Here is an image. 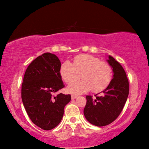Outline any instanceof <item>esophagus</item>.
<instances>
[{"mask_svg":"<svg viewBox=\"0 0 149 149\" xmlns=\"http://www.w3.org/2000/svg\"><path fill=\"white\" fill-rule=\"evenodd\" d=\"M71 97H72V99L74 100L75 99H76V98L77 97V95H72Z\"/></svg>","mask_w":149,"mask_h":149,"instance_id":"esophagus-1","label":"esophagus"}]
</instances>
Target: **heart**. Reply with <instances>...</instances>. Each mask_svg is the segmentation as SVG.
I'll use <instances>...</instances> for the list:
<instances>
[{"label": "heart", "instance_id": "1", "mask_svg": "<svg viewBox=\"0 0 149 149\" xmlns=\"http://www.w3.org/2000/svg\"><path fill=\"white\" fill-rule=\"evenodd\" d=\"M60 75L64 81L71 84L80 79L81 81L68 87L70 93L79 94L91 89L97 93L105 89L112 79V68L107 62L91 55L83 54L75 58L74 65L64 62L60 68Z\"/></svg>", "mask_w": 149, "mask_h": 149}]
</instances>
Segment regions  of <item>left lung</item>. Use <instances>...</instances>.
Wrapping results in <instances>:
<instances>
[{"instance_id": "obj_1", "label": "left lung", "mask_w": 149, "mask_h": 149, "mask_svg": "<svg viewBox=\"0 0 149 149\" xmlns=\"http://www.w3.org/2000/svg\"><path fill=\"white\" fill-rule=\"evenodd\" d=\"M107 62L112 68L113 79L100 96L95 95L94 99L87 96L84 110L86 120L98 127L110 124L119 116L129 95V81L124 69L110 55Z\"/></svg>"}]
</instances>
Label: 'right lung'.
Listing matches in <instances>:
<instances>
[{"label": "right lung", "instance_id": "add662e5", "mask_svg": "<svg viewBox=\"0 0 149 149\" xmlns=\"http://www.w3.org/2000/svg\"><path fill=\"white\" fill-rule=\"evenodd\" d=\"M61 62L56 55L46 52L27 67L22 85V99L33 123L44 130L59 124L71 95H53L64 87L60 75Z\"/></svg>", "mask_w": 149, "mask_h": 149}]
</instances>
